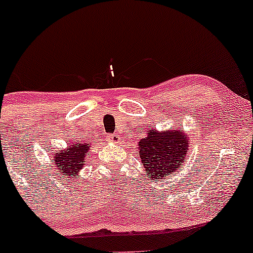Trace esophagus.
I'll use <instances>...</instances> for the list:
<instances>
[{"mask_svg":"<svg viewBox=\"0 0 253 253\" xmlns=\"http://www.w3.org/2000/svg\"><path fill=\"white\" fill-rule=\"evenodd\" d=\"M108 138H109V141H110L111 143H115V144H116V143H120V141H121L117 134H109Z\"/></svg>","mask_w":253,"mask_h":253,"instance_id":"34e87169","label":"esophagus"}]
</instances>
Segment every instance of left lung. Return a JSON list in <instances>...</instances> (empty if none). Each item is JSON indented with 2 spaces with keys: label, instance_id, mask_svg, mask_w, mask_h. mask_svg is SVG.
<instances>
[{
  "label": "left lung",
  "instance_id": "left-lung-1",
  "mask_svg": "<svg viewBox=\"0 0 253 253\" xmlns=\"http://www.w3.org/2000/svg\"><path fill=\"white\" fill-rule=\"evenodd\" d=\"M190 144V136L183 129L170 127L158 131L150 127L137 147L147 177L163 180L177 171L185 163Z\"/></svg>",
  "mask_w": 253,
  "mask_h": 253
}]
</instances>
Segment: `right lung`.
I'll list each match as a JSON object with an SVG mask.
<instances>
[{"mask_svg":"<svg viewBox=\"0 0 253 253\" xmlns=\"http://www.w3.org/2000/svg\"><path fill=\"white\" fill-rule=\"evenodd\" d=\"M91 143L72 141L63 150H53L51 162L61 176L72 178L83 169L84 160L89 157Z\"/></svg>","mask_w":253,"mask_h":253,"instance_id":"add662e5","label":"right lung"}]
</instances>
